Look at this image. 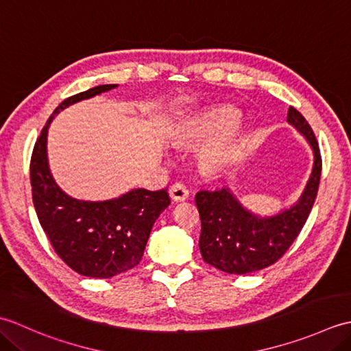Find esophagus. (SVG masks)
<instances>
[{"instance_id": "1", "label": "esophagus", "mask_w": 351, "mask_h": 351, "mask_svg": "<svg viewBox=\"0 0 351 351\" xmlns=\"http://www.w3.org/2000/svg\"><path fill=\"white\" fill-rule=\"evenodd\" d=\"M169 195H170L171 199L175 200V202H184L185 199H189L190 191H189L187 187H185L184 184L176 182V184H173V185H171V187H170Z\"/></svg>"}]
</instances>
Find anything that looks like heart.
I'll use <instances>...</instances> for the list:
<instances>
[{
  "label": "heart",
  "mask_w": 351,
  "mask_h": 351,
  "mask_svg": "<svg viewBox=\"0 0 351 351\" xmlns=\"http://www.w3.org/2000/svg\"><path fill=\"white\" fill-rule=\"evenodd\" d=\"M237 119L235 110L232 108H215L205 111L202 114L190 117L182 122L175 132L176 143H199L213 137ZM238 132L230 126L219 137L208 141L199 151V164L208 173H220L225 170L235 155Z\"/></svg>",
  "instance_id": "1"
}]
</instances>
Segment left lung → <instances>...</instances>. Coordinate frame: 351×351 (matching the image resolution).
Instances as JSON below:
<instances>
[{
    "instance_id": "obj_1",
    "label": "left lung",
    "mask_w": 351,
    "mask_h": 351,
    "mask_svg": "<svg viewBox=\"0 0 351 351\" xmlns=\"http://www.w3.org/2000/svg\"><path fill=\"white\" fill-rule=\"evenodd\" d=\"M287 122L294 126L314 152V167L299 200L273 215L247 210L229 187L196 195L200 215L199 249L206 264L229 274H247L274 264L282 258L306 223L314 206L322 156L314 131L299 111L289 107Z\"/></svg>"
}]
</instances>
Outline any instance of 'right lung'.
I'll return each mask as SVG.
<instances>
[{
  "mask_svg": "<svg viewBox=\"0 0 351 351\" xmlns=\"http://www.w3.org/2000/svg\"><path fill=\"white\" fill-rule=\"evenodd\" d=\"M116 87L96 86L64 99L43 126L29 164L36 214L52 247L73 271L96 279L113 278L136 267L155 220L170 205L164 189H134L119 197L96 202L80 200L66 195L52 178L47 152L52 119L73 104Z\"/></svg>",
  "mask_w": 351,
  "mask_h": 351,
  "instance_id": "1",
  "label": "right lung"
}]
</instances>
